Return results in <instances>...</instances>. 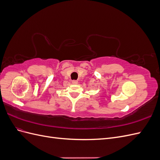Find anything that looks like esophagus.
<instances>
[{
  "instance_id": "esophagus-1",
  "label": "esophagus",
  "mask_w": 160,
  "mask_h": 160,
  "mask_svg": "<svg viewBox=\"0 0 160 160\" xmlns=\"http://www.w3.org/2000/svg\"><path fill=\"white\" fill-rule=\"evenodd\" d=\"M71 82H72V83L73 84V85H76V84H77V83H78V82H77V81H75V80L72 81Z\"/></svg>"
}]
</instances>
